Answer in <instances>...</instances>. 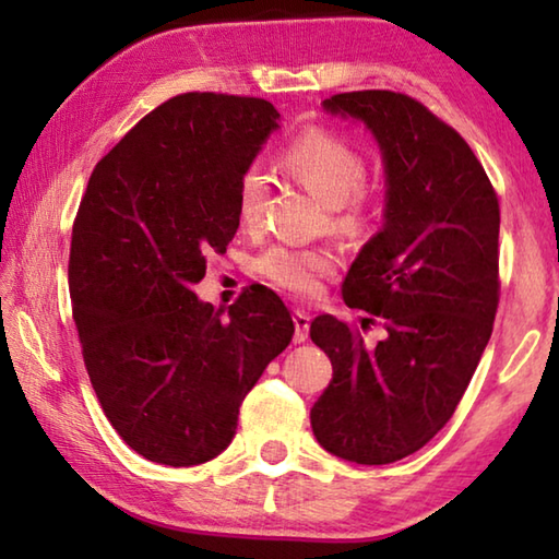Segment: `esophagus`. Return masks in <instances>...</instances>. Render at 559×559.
Listing matches in <instances>:
<instances>
[{
    "mask_svg": "<svg viewBox=\"0 0 559 559\" xmlns=\"http://www.w3.org/2000/svg\"><path fill=\"white\" fill-rule=\"evenodd\" d=\"M293 325H296V335H293V343H306L308 340V330H310V316L306 310H296L293 313Z\"/></svg>",
    "mask_w": 559,
    "mask_h": 559,
    "instance_id": "34e87169",
    "label": "esophagus"
}]
</instances>
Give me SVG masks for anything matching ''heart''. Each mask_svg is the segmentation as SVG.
Here are the masks:
<instances>
[{"label": "heart", "mask_w": 559, "mask_h": 559, "mask_svg": "<svg viewBox=\"0 0 559 559\" xmlns=\"http://www.w3.org/2000/svg\"><path fill=\"white\" fill-rule=\"evenodd\" d=\"M281 165L320 202L335 210L337 231L359 234L370 222V206L359 192L367 177V159L362 150L347 138L325 128L302 130L283 150ZM263 197H266V175L259 167H249L236 189V212L241 224L251 226L259 222ZM333 253L286 243L273 246L259 259L261 276L296 296H313L320 278L333 273Z\"/></svg>", "instance_id": "heart-1"}]
</instances>
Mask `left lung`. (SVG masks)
I'll use <instances>...</instances> for the list:
<instances>
[{"mask_svg":"<svg viewBox=\"0 0 559 559\" xmlns=\"http://www.w3.org/2000/svg\"><path fill=\"white\" fill-rule=\"evenodd\" d=\"M323 110L362 122L382 153V229L349 266L343 300L384 318V335L367 345L333 316L310 323L333 362L310 427L333 456L382 466L443 429L493 333L498 197L466 140L409 96L340 93Z\"/></svg>","mask_w":559,"mask_h":559,"instance_id":"1","label":"left lung"}]
</instances>
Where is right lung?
<instances>
[{
	"label": "right lung",
	"mask_w": 559,
	"mask_h": 559,
	"mask_svg": "<svg viewBox=\"0 0 559 559\" xmlns=\"http://www.w3.org/2000/svg\"><path fill=\"white\" fill-rule=\"evenodd\" d=\"M278 122L263 98L185 93L88 179L71 236L73 320L103 412L147 461L219 456L243 396L293 337L269 288L241 293L226 318L192 290L239 229V179Z\"/></svg>",
	"instance_id": "1"
}]
</instances>
